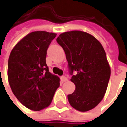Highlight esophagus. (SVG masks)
<instances>
[{"mask_svg": "<svg viewBox=\"0 0 127 127\" xmlns=\"http://www.w3.org/2000/svg\"><path fill=\"white\" fill-rule=\"evenodd\" d=\"M61 81H62V82H66V81H68V78H66V76H63L61 77Z\"/></svg>", "mask_w": 127, "mask_h": 127, "instance_id": "esophagus-1", "label": "esophagus"}]
</instances>
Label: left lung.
I'll return each mask as SVG.
<instances>
[{
    "mask_svg": "<svg viewBox=\"0 0 127 127\" xmlns=\"http://www.w3.org/2000/svg\"><path fill=\"white\" fill-rule=\"evenodd\" d=\"M56 42L65 51L71 81L76 85L68 95L70 105L80 112L93 109L104 97L111 73L103 46L93 36L79 30L62 33Z\"/></svg>",
    "mask_w": 127,
    "mask_h": 127,
    "instance_id": "obj_1",
    "label": "left lung"
}]
</instances>
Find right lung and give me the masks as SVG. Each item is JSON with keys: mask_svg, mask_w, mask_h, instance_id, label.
<instances>
[{"mask_svg": "<svg viewBox=\"0 0 127 127\" xmlns=\"http://www.w3.org/2000/svg\"><path fill=\"white\" fill-rule=\"evenodd\" d=\"M56 34L36 31L28 34L12 49L7 77L12 93L25 107L39 111L51 104L59 87L58 76L46 64V51Z\"/></svg>", "mask_w": 127, "mask_h": 127, "instance_id": "obj_1", "label": "right lung"}]
</instances>
